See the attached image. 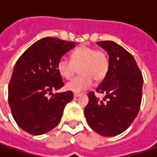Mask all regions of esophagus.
<instances>
[{
	"label": "esophagus",
	"mask_w": 157,
	"mask_h": 157,
	"mask_svg": "<svg viewBox=\"0 0 157 157\" xmlns=\"http://www.w3.org/2000/svg\"><path fill=\"white\" fill-rule=\"evenodd\" d=\"M80 95H81V94H79V93H74V94H73L74 98H78V97H79Z\"/></svg>",
	"instance_id": "esophagus-1"
}]
</instances>
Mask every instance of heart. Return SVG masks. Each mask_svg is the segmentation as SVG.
I'll return each mask as SVG.
<instances>
[{
	"label": "heart",
	"instance_id": "heart-1",
	"mask_svg": "<svg viewBox=\"0 0 157 157\" xmlns=\"http://www.w3.org/2000/svg\"><path fill=\"white\" fill-rule=\"evenodd\" d=\"M59 74L66 79L71 78L79 69L80 75L68 82V91L80 93L88 89L94 79L99 82L104 79L109 69V59L104 51L95 50L89 46H80L71 54V60L61 57L57 64Z\"/></svg>",
	"mask_w": 157,
	"mask_h": 157
}]
</instances>
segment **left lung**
Returning a JSON list of instances; mask_svg holds the SVG:
<instances>
[{
	"instance_id": "1",
	"label": "left lung",
	"mask_w": 157,
	"mask_h": 157,
	"mask_svg": "<svg viewBox=\"0 0 157 157\" xmlns=\"http://www.w3.org/2000/svg\"><path fill=\"white\" fill-rule=\"evenodd\" d=\"M109 56V69L96 92L88 94L85 116L90 128L104 136H115L129 127L137 116L142 103L143 78L134 57L112 41L97 43Z\"/></svg>"
}]
</instances>
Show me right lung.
<instances>
[{
  "mask_svg": "<svg viewBox=\"0 0 157 157\" xmlns=\"http://www.w3.org/2000/svg\"><path fill=\"white\" fill-rule=\"evenodd\" d=\"M74 46V42L44 37L29 47L15 63L9 84V104L15 122L25 132L44 135L60 122L73 94L52 93L63 86L57 64Z\"/></svg>",
  "mask_w": 157,
  "mask_h": 157,
  "instance_id": "right-lung-1",
  "label": "right lung"
}]
</instances>
